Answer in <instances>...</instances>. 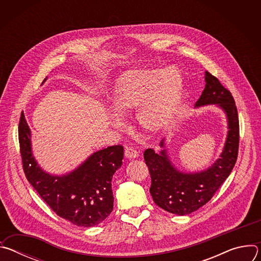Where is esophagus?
<instances>
[{"label":"esophagus","mask_w":261,"mask_h":261,"mask_svg":"<svg viewBox=\"0 0 261 261\" xmlns=\"http://www.w3.org/2000/svg\"><path fill=\"white\" fill-rule=\"evenodd\" d=\"M137 156H138V153L134 147H132V146H126L125 147V157L126 158L133 159V158H136Z\"/></svg>","instance_id":"34e87169"}]
</instances>
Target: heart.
Returning <instances> with one entry per match:
<instances>
[{
    "instance_id": "1",
    "label": "heart",
    "mask_w": 261,
    "mask_h": 261,
    "mask_svg": "<svg viewBox=\"0 0 261 261\" xmlns=\"http://www.w3.org/2000/svg\"><path fill=\"white\" fill-rule=\"evenodd\" d=\"M182 76L175 67L146 68L126 72L118 80L114 108L126 116L139 106L137 120L148 132L162 130L170 121L182 93Z\"/></svg>"
}]
</instances>
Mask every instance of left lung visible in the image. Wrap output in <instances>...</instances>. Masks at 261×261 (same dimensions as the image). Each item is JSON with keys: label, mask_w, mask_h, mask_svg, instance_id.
<instances>
[{"label": "left lung", "mask_w": 261, "mask_h": 261, "mask_svg": "<svg viewBox=\"0 0 261 261\" xmlns=\"http://www.w3.org/2000/svg\"><path fill=\"white\" fill-rule=\"evenodd\" d=\"M205 83L195 106L218 104L225 111L228 120L229 131L220 158L206 170L184 173L171 165L165 150L156 154L152 148H147L143 153L152 178L150 193L153 200L161 208L175 215L191 214L210 201L230 174L238 159L240 124L234 99L208 71L205 72Z\"/></svg>", "instance_id": "8db88e82"}]
</instances>
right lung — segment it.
Returning a JSON list of instances; mask_svg holds the SVG:
<instances>
[{"label": "right lung", "mask_w": 261, "mask_h": 261, "mask_svg": "<svg viewBox=\"0 0 261 261\" xmlns=\"http://www.w3.org/2000/svg\"><path fill=\"white\" fill-rule=\"evenodd\" d=\"M18 140L27 179L59 217L74 225L92 227L104 221L113 212L111 179L122 166V145L103 148L71 173L55 176L44 172L33 157L31 132L23 113L18 124Z\"/></svg>", "instance_id": "add662e5"}]
</instances>
